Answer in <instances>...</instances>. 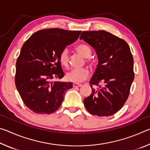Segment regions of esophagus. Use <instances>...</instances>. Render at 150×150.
<instances>
[{"label": "esophagus", "instance_id": "esophagus-1", "mask_svg": "<svg viewBox=\"0 0 150 150\" xmlns=\"http://www.w3.org/2000/svg\"><path fill=\"white\" fill-rule=\"evenodd\" d=\"M73 87H74V88H76V87H81V86H82V85H81V84H78V83H73Z\"/></svg>", "mask_w": 150, "mask_h": 150}]
</instances>
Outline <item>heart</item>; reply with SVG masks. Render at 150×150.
I'll return each mask as SVG.
<instances>
[{"label": "heart", "instance_id": "heart-1", "mask_svg": "<svg viewBox=\"0 0 150 150\" xmlns=\"http://www.w3.org/2000/svg\"><path fill=\"white\" fill-rule=\"evenodd\" d=\"M76 50L82 55L83 57H88L91 54V50L88 45L85 44H79L76 47ZM59 62L65 67H69V50L67 48L63 49L61 52L59 57ZM88 62H90L89 59H87ZM90 72L87 68H81V69H74L68 72L66 75V79L68 81L73 83H81L88 78Z\"/></svg>", "mask_w": 150, "mask_h": 150}]
</instances>
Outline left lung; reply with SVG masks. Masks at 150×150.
<instances>
[{
  "mask_svg": "<svg viewBox=\"0 0 150 150\" xmlns=\"http://www.w3.org/2000/svg\"><path fill=\"white\" fill-rule=\"evenodd\" d=\"M80 40L95 49L98 61L90 81L93 92L84 99V105L93 115H113L128 99L134 79L130 47L124 40L105 30L83 32ZM93 85L98 88L94 89Z\"/></svg>",
  "mask_w": 150,
  "mask_h": 150,
  "instance_id": "8db88e82",
  "label": "left lung"
}]
</instances>
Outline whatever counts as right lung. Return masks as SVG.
Returning a JSON list of instances; mask_svg holds the SVG:
<instances>
[{
  "mask_svg": "<svg viewBox=\"0 0 150 150\" xmlns=\"http://www.w3.org/2000/svg\"><path fill=\"white\" fill-rule=\"evenodd\" d=\"M81 31L60 28L39 30L22 45L16 63L15 84L22 100L37 114H51L60 107L73 83L54 81L64 76L59 57L78 39Z\"/></svg>",
  "mask_w": 150,
  "mask_h": 150,
  "instance_id": "obj_1",
  "label": "right lung"
}]
</instances>
